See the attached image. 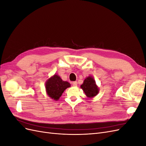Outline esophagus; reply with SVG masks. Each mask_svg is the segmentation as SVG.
Returning <instances> with one entry per match:
<instances>
[{
    "instance_id": "34e87169",
    "label": "esophagus",
    "mask_w": 146,
    "mask_h": 146,
    "mask_svg": "<svg viewBox=\"0 0 146 146\" xmlns=\"http://www.w3.org/2000/svg\"><path fill=\"white\" fill-rule=\"evenodd\" d=\"M72 83V85L74 86H76L77 85V82H73Z\"/></svg>"
}]
</instances>
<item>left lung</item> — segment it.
I'll use <instances>...</instances> for the list:
<instances>
[{
  "instance_id": "8db88e82",
  "label": "left lung",
  "mask_w": 146,
  "mask_h": 146,
  "mask_svg": "<svg viewBox=\"0 0 146 146\" xmlns=\"http://www.w3.org/2000/svg\"><path fill=\"white\" fill-rule=\"evenodd\" d=\"M81 88L88 98H93L99 92V88L96 85V82L91 77H88L84 80Z\"/></svg>"
}]
</instances>
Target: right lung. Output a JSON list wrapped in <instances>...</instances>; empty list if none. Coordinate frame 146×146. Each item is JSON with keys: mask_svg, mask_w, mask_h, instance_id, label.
I'll use <instances>...</instances> for the list:
<instances>
[{"mask_svg": "<svg viewBox=\"0 0 146 146\" xmlns=\"http://www.w3.org/2000/svg\"><path fill=\"white\" fill-rule=\"evenodd\" d=\"M70 86L69 83L63 81L57 75H54L50 78L46 83V89L48 96L55 100H58L64 91Z\"/></svg>", "mask_w": 146, "mask_h": 146, "instance_id": "right-lung-1", "label": "right lung"}]
</instances>
